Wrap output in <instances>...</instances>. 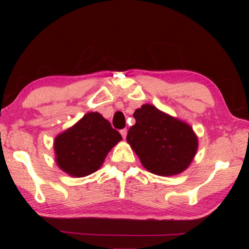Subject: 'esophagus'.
Segmentation results:
<instances>
[{"instance_id":"1","label":"esophagus","mask_w":249,"mask_h":249,"mask_svg":"<svg viewBox=\"0 0 249 249\" xmlns=\"http://www.w3.org/2000/svg\"><path fill=\"white\" fill-rule=\"evenodd\" d=\"M127 132H128L127 129H122V130H120V134L122 137H124V139H125V137H127Z\"/></svg>"}]
</instances>
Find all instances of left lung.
Here are the masks:
<instances>
[{
	"mask_svg": "<svg viewBox=\"0 0 249 249\" xmlns=\"http://www.w3.org/2000/svg\"><path fill=\"white\" fill-rule=\"evenodd\" d=\"M127 142L147 171L171 177L185 171L195 158L198 138L187 122L142 104L134 113Z\"/></svg>",
	"mask_w": 249,
	"mask_h": 249,
	"instance_id": "1",
	"label": "left lung"
}]
</instances>
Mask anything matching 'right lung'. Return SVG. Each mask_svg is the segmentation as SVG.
I'll return each mask as SVG.
<instances>
[{
  "instance_id": "right-lung-1",
  "label": "right lung",
  "mask_w": 249,
  "mask_h": 249,
  "mask_svg": "<svg viewBox=\"0 0 249 249\" xmlns=\"http://www.w3.org/2000/svg\"><path fill=\"white\" fill-rule=\"evenodd\" d=\"M122 141L98 112H88L54 139V154L59 168L70 177L89 176L104 163L108 152Z\"/></svg>"
}]
</instances>
